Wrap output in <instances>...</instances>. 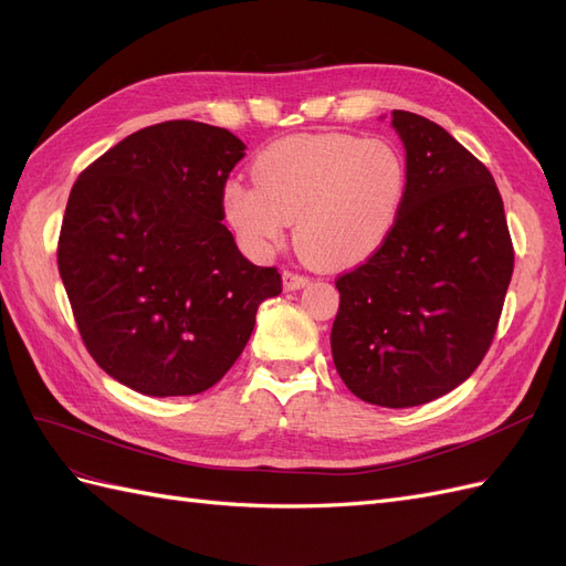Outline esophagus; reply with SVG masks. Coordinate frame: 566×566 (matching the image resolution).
I'll use <instances>...</instances> for the list:
<instances>
[{
	"label": "esophagus",
	"instance_id": "34e87169",
	"mask_svg": "<svg viewBox=\"0 0 566 566\" xmlns=\"http://www.w3.org/2000/svg\"><path fill=\"white\" fill-rule=\"evenodd\" d=\"M310 280L305 275H301V272H294V270H286L284 272V289L286 291H296L301 286H305Z\"/></svg>",
	"mask_w": 566,
	"mask_h": 566
}]
</instances>
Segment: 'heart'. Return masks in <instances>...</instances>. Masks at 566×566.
<instances>
[{"label": "heart", "instance_id": "1", "mask_svg": "<svg viewBox=\"0 0 566 566\" xmlns=\"http://www.w3.org/2000/svg\"><path fill=\"white\" fill-rule=\"evenodd\" d=\"M253 186L230 180L223 213L240 242L268 251L294 221L301 256L322 270L364 261L388 240L409 190L402 150L388 138L291 136L251 164Z\"/></svg>", "mask_w": 566, "mask_h": 566}]
</instances>
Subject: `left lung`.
Wrapping results in <instances>:
<instances>
[{
  "mask_svg": "<svg viewBox=\"0 0 566 566\" xmlns=\"http://www.w3.org/2000/svg\"><path fill=\"white\" fill-rule=\"evenodd\" d=\"M409 190L395 230L340 272L336 371L369 405L405 409L447 395L494 340L515 251L494 176L440 124L392 113Z\"/></svg>",
  "mask_w": 566,
  "mask_h": 566,
  "instance_id": "1",
  "label": "left lung"
}]
</instances>
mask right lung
<instances>
[{
	"label": "right lung",
	"mask_w": 566,
	"mask_h": 566,
	"mask_svg": "<svg viewBox=\"0 0 566 566\" xmlns=\"http://www.w3.org/2000/svg\"><path fill=\"white\" fill-rule=\"evenodd\" d=\"M244 143L171 119L126 136L72 186L59 270L98 367L150 397L209 390L282 294L277 268L247 261L221 223Z\"/></svg>",
	"instance_id": "right-lung-1"
}]
</instances>
